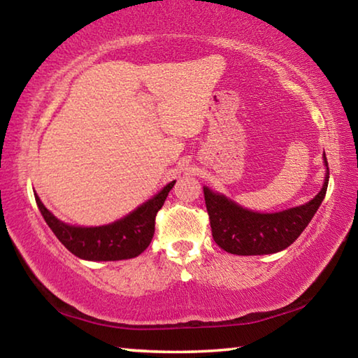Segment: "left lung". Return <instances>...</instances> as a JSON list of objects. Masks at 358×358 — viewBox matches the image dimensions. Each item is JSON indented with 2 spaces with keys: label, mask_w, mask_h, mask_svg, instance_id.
<instances>
[{
  "label": "left lung",
  "mask_w": 358,
  "mask_h": 358,
  "mask_svg": "<svg viewBox=\"0 0 358 358\" xmlns=\"http://www.w3.org/2000/svg\"><path fill=\"white\" fill-rule=\"evenodd\" d=\"M324 166V185L314 199L273 213L248 210L224 194L203 186L205 205L216 245L237 256H264L286 250L300 237L324 201L329 186V164L325 153Z\"/></svg>",
  "instance_id": "1"
}]
</instances>
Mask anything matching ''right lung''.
<instances>
[{
	"mask_svg": "<svg viewBox=\"0 0 358 358\" xmlns=\"http://www.w3.org/2000/svg\"><path fill=\"white\" fill-rule=\"evenodd\" d=\"M173 185L175 180L120 220L104 226L90 227L59 221L50 210H47L36 192L34 197L47 226L74 256L92 262H108L137 257L147 250L155 235L156 213L162 208Z\"/></svg>",
	"mask_w": 358,
	"mask_h": 358,
	"instance_id": "add662e5",
	"label": "right lung"
}]
</instances>
